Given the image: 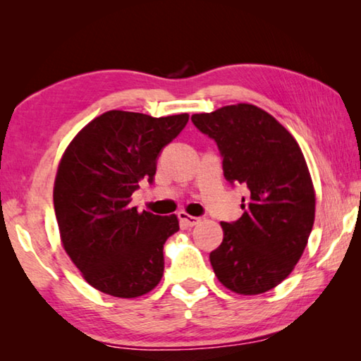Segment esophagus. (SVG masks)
I'll return each mask as SVG.
<instances>
[{
    "label": "esophagus",
    "mask_w": 361,
    "mask_h": 361,
    "mask_svg": "<svg viewBox=\"0 0 361 361\" xmlns=\"http://www.w3.org/2000/svg\"><path fill=\"white\" fill-rule=\"evenodd\" d=\"M178 218H180V221L186 226V228H192V226L200 223V218L188 215V213H185V212H180L178 213Z\"/></svg>",
    "instance_id": "esophagus-1"
}]
</instances>
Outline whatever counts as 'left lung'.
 <instances>
[{
  "mask_svg": "<svg viewBox=\"0 0 361 361\" xmlns=\"http://www.w3.org/2000/svg\"><path fill=\"white\" fill-rule=\"evenodd\" d=\"M216 143L224 178L243 185V215L221 223L223 242L210 253L215 276L239 295H259L290 276L315 216V192L302 151L285 127L248 103L192 114Z\"/></svg>",
  "mask_w": 361,
  "mask_h": 361,
  "instance_id": "left-lung-1",
  "label": "left lung"
}]
</instances>
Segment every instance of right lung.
<instances>
[{"instance_id":"add662e5","label":"right lung","mask_w":361,"mask_h":361,"mask_svg":"<svg viewBox=\"0 0 361 361\" xmlns=\"http://www.w3.org/2000/svg\"><path fill=\"white\" fill-rule=\"evenodd\" d=\"M188 119V113L152 118L113 109L66 148L54 186L60 237L99 291L137 298L161 282L164 243L180 229L178 218L140 213L130 197L142 181L152 185L159 156Z\"/></svg>"}]
</instances>
